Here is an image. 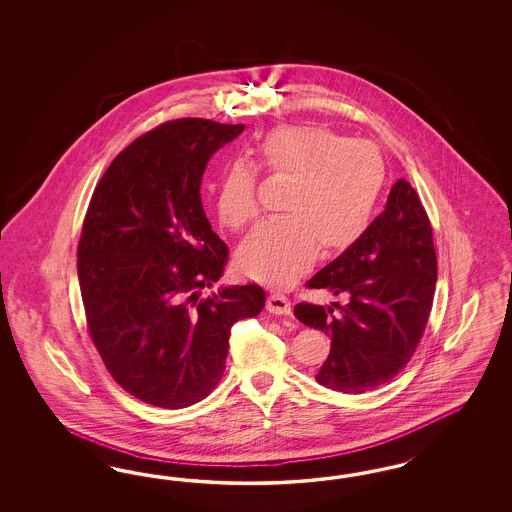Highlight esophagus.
<instances>
[{
  "label": "esophagus",
  "instance_id": "34e87169",
  "mask_svg": "<svg viewBox=\"0 0 512 512\" xmlns=\"http://www.w3.org/2000/svg\"><path fill=\"white\" fill-rule=\"evenodd\" d=\"M266 310L276 315H291V302L285 295L270 293L266 298Z\"/></svg>",
  "mask_w": 512,
  "mask_h": 512
}]
</instances>
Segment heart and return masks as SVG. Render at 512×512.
I'll use <instances>...</instances> for the list:
<instances>
[{"label": "heart", "instance_id": "1", "mask_svg": "<svg viewBox=\"0 0 512 512\" xmlns=\"http://www.w3.org/2000/svg\"><path fill=\"white\" fill-rule=\"evenodd\" d=\"M266 171L289 178L279 208L236 251L238 270L268 285H283L310 268L317 249L355 244L372 223L385 186V161L366 140H349L323 125H285L257 144ZM216 214L240 229L257 214L255 171L234 159L216 182Z\"/></svg>", "mask_w": 512, "mask_h": 512}]
</instances>
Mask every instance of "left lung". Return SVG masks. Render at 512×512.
<instances>
[{"instance_id":"obj_1","label":"left lung","mask_w":512,"mask_h":512,"mask_svg":"<svg viewBox=\"0 0 512 512\" xmlns=\"http://www.w3.org/2000/svg\"><path fill=\"white\" fill-rule=\"evenodd\" d=\"M432 225L417 191L400 178L383 214L355 244L306 283L347 296L341 311L300 302L295 317L328 334L330 355L317 383L362 394L388 383L413 357L434 300Z\"/></svg>"}]
</instances>
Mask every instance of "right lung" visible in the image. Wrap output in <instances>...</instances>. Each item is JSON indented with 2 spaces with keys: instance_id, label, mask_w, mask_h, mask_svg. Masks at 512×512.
Returning a JSON list of instances; mask_svg holds the SVG:
<instances>
[{
  "instance_id": "right-lung-1",
  "label": "right lung",
  "mask_w": 512,
  "mask_h": 512,
  "mask_svg": "<svg viewBox=\"0 0 512 512\" xmlns=\"http://www.w3.org/2000/svg\"><path fill=\"white\" fill-rule=\"evenodd\" d=\"M244 127L184 118L133 140L82 223L78 283L93 345L114 381L155 407L204 400L225 372L231 326L264 308L255 283L201 296L229 255L204 214L202 174Z\"/></svg>"
}]
</instances>
